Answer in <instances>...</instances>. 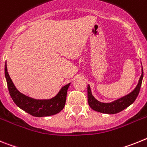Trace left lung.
I'll list each match as a JSON object with an SVG mask.
<instances>
[{"label": "left lung", "instance_id": "left-lung-1", "mask_svg": "<svg viewBox=\"0 0 147 147\" xmlns=\"http://www.w3.org/2000/svg\"><path fill=\"white\" fill-rule=\"evenodd\" d=\"M143 76H144V72H143L142 68V74L139 79V82L133 91L129 93V95L115 100L112 103H101L97 100L92 95L90 86L88 85L87 97L89 107H91L93 110L102 112V113H106V114H115L123 110L129 106L131 105L137 98L139 92H140V89H141V84H142Z\"/></svg>", "mask_w": 147, "mask_h": 147}]
</instances>
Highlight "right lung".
<instances>
[{
	"mask_svg": "<svg viewBox=\"0 0 147 147\" xmlns=\"http://www.w3.org/2000/svg\"><path fill=\"white\" fill-rule=\"evenodd\" d=\"M5 77L10 96L15 104L20 109L35 117H46L55 115L61 112L66 104V93L70 84H66L60 90L58 94L49 100H36L26 96L15 88L7 72L6 62L5 64Z\"/></svg>",
	"mask_w": 147,
	"mask_h": 147,
	"instance_id": "1",
	"label": "right lung"
}]
</instances>
